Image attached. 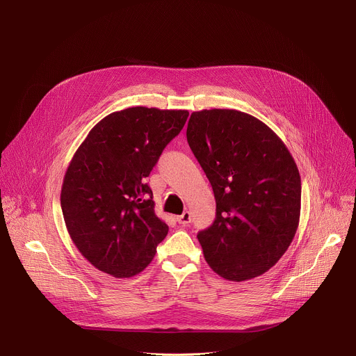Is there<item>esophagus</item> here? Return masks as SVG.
Wrapping results in <instances>:
<instances>
[{"label":"esophagus","mask_w":356,"mask_h":356,"mask_svg":"<svg viewBox=\"0 0 356 356\" xmlns=\"http://www.w3.org/2000/svg\"><path fill=\"white\" fill-rule=\"evenodd\" d=\"M176 221L181 225V227H187L191 222V214L188 211H184L181 216L176 217Z\"/></svg>","instance_id":"esophagus-1"}]
</instances>
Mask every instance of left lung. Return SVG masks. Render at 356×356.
<instances>
[{
	"instance_id": "obj_1",
	"label": "left lung",
	"mask_w": 356,
	"mask_h": 356,
	"mask_svg": "<svg viewBox=\"0 0 356 356\" xmlns=\"http://www.w3.org/2000/svg\"><path fill=\"white\" fill-rule=\"evenodd\" d=\"M187 142L210 180L217 214L197 238L210 268L243 282L264 275L291 243L301 209V180L283 140L236 110H202Z\"/></svg>"
}]
</instances>
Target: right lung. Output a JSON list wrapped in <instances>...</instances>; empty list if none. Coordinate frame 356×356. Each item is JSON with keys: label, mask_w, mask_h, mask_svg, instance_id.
Here are the masks:
<instances>
[{"label": "right lung", "mask_w": 356, "mask_h": 356, "mask_svg": "<svg viewBox=\"0 0 356 356\" xmlns=\"http://www.w3.org/2000/svg\"><path fill=\"white\" fill-rule=\"evenodd\" d=\"M186 110L132 107L101 120L66 170L60 204L69 235L98 270L124 279L154 259L169 227L145 179L183 129Z\"/></svg>", "instance_id": "right-lung-1"}]
</instances>
